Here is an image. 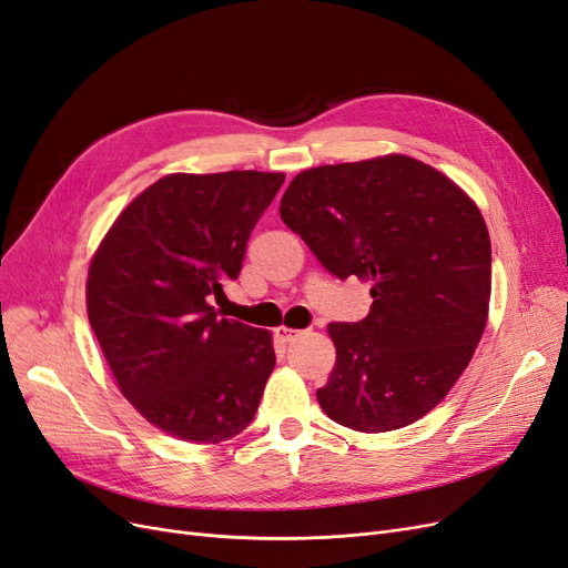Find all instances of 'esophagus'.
Instances as JSON below:
<instances>
[{"label":"esophagus","instance_id":"obj_1","mask_svg":"<svg viewBox=\"0 0 568 568\" xmlns=\"http://www.w3.org/2000/svg\"><path fill=\"white\" fill-rule=\"evenodd\" d=\"M274 334H277V338H280V341H284V343H288V341H294V338H298V336H301V332L291 329V326H286V324H280L277 329H274Z\"/></svg>","mask_w":568,"mask_h":568}]
</instances>
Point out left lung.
<instances>
[{
	"label": "left lung",
	"instance_id": "8db88e82",
	"mask_svg": "<svg viewBox=\"0 0 568 568\" xmlns=\"http://www.w3.org/2000/svg\"><path fill=\"white\" fill-rule=\"evenodd\" d=\"M284 225L336 277L367 282L363 322L326 326L336 363L317 388L324 415L363 434L432 412L471 363L490 305V236L476 201L403 153L303 170Z\"/></svg>",
	"mask_w": 568,
	"mask_h": 568
}]
</instances>
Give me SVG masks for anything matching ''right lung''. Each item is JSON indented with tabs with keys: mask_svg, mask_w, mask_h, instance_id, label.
<instances>
[{
	"mask_svg": "<svg viewBox=\"0 0 568 568\" xmlns=\"http://www.w3.org/2000/svg\"><path fill=\"white\" fill-rule=\"evenodd\" d=\"M284 173H173L115 217L88 270V317L113 379L163 434L230 440L255 417L274 369L272 334L220 317L257 217Z\"/></svg>",
	"mask_w": 568,
	"mask_h": 568,
	"instance_id": "right-lung-1",
	"label": "right lung"
}]
</instances>
